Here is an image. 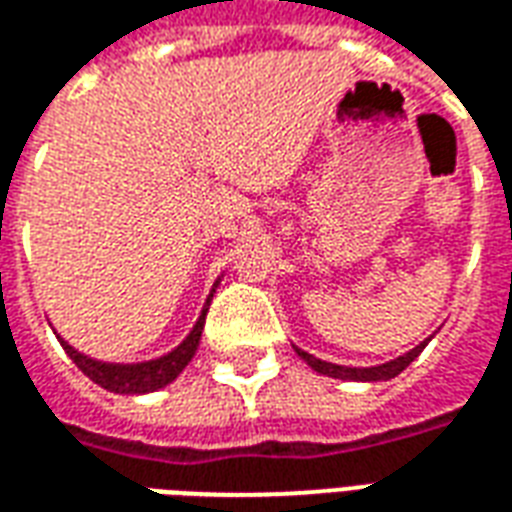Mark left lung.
I'll use <instances>...</instances> for the list:
<instances>
[{
  "label": "left lung",
  "mask_w": 512,
  "mask_h": 512,
  "mask_svg": "<svg viewBox=\"0 0 512 512\" xmlns=\"http://www.w3.org/2000/svg\"><path fill=\"white\" fill-rule=\"evenodd\" d=\"M428 340H425V343H419L414 351H408V354L397 356V359H392V362H386V365H378V367L332 365V362H321L318 356L307 354V351H301V348H296V354H299L301 359L315 370V373H321V376L343 378V381H389V378L400 376V373H403V370H406V367L411 365L419 354H422V348L428 345Z\"/></svg>",
  "instance_id": "8db88e82"
}]
</instances>
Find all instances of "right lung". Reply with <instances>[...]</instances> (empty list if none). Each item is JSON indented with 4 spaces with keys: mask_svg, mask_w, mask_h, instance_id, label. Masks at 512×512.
I'll return each instance as SVG.
<instances>
[{
    "mask_svg": "<svg viewBox=\"0 0 512 512\" xmlns=\"http://www.w3.org/2000/svg\"><path fill=\"white\" fill-rule=\"evenodd\" d=\"M219 285V282H216ZM213 285V288H216ZM213 290L205 307H202L200 321L194 323L191 334L183 340V343L172 351V354L161 356V359H153V362H139V365H106V362H98V359H90V356L79 354L76 348L65 343L60 337L65 354L71 356L76 367L82 370L84 376L95 381L98 386H104L109 392H117V395H142V392H156L161 386L172 384L175 378L183 373V367L189 365L191 356L197 354V345H200L202 326H205V315H208V307H211Z\"/></svg>",
    "mask_w": 512,
    "mask_h": 512,
    "instance_id": "right-lung-1",
    "label": "right lung"
}]
</instances>
